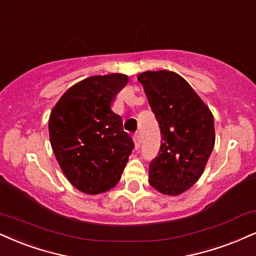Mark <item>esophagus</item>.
I'll list each match as a JSON object with an SVG mask.
<instances>
[{
    "instance_id": "obj_1",
    "label": "esophagus",
    "mask_w": 256,
    "mask_h": 256,
    "mask_svg": "<svg viewBox=\"0 0 256 256\" xmlns=\"http://www.w3.org/2000/svg\"><path fill=\"white\" fill-rule=\"evenodd\" d=\"M134 146L137 148H140V134H134Z\"/></svg>"
}]
</instances>
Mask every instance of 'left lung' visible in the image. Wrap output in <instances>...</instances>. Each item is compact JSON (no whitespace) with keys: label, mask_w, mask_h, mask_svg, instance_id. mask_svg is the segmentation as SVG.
Returning a JSON list of instances; mask_svg holds the SVG:
<instances>
[{"label":"left lung","mask_w":256,"mask_h":256,"mask_svg":"<svg viewBox=\"0 0 256 256\" xmlns=\"http://www.w3.org/2000/svg\"><path fill=\"white\" fill-rule=\"evenodd\" d=\"M137 78L162 136L158 155L149 166V184L162 194L178 196L199 180L214 150V116L176 72H146Z\"/></svg>","instance_id":"obj_1"}]
</instances>
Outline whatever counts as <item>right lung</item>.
<instances>
[{"label":"right lung","instance_id":"1","mask_svg":"<svg viewBox=\"0 0 256 256\" xmlns=\"http://www.w3.org/2000/svg\"><path fill=\"white\" fill-rule=\"evenodd\" d=\"M128 78L122 74L82 80L62 95L48 119L58 164L72 186L87 194L118 184L134 144L110 110Z\"/></svg>","mask_w":256,"mask_h":256}]
</instances>
